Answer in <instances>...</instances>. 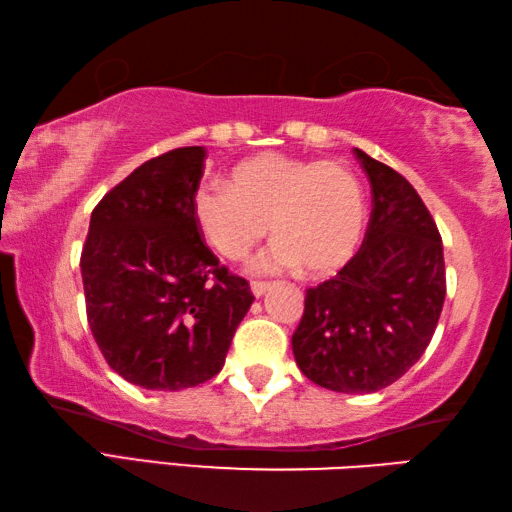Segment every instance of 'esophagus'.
Here are the masks:
<instances>
[{"label": "esophagus", "mask_w": 512, "mask_h": 512, "mask_svg": "<svg viewBox=\"0 0 512 512\" xmlns=\"http://www.w3.org/2000/svg\"><path fill=\"white\" fill-rule=\"evenodd\" d=\"M272 288V283L267 281H251V292H254V297H263V294Z\"/></svg>", "instance_id": "esophagus-1"}]
</instances>
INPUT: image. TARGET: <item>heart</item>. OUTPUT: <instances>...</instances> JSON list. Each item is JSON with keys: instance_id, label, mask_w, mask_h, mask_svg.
Returning <instances> with one entry per match:
<instances>
[{"instance_id": "1", "label": "heart", "mask_w": 512, "mask_h": 512, "mask_svg": "<svg viewBox=\"0 0 512 512\" xmlns=\"http://www.w3.org/2000/svg\"><path fill=\"white\" fill-rule=\"evenodd\" d=\"M193 215L204 240L227 261H242L270 233L261 272L303 267L315 279L337 274L360 249L366 202L360 179L339 161L258 152L231 170V186L197 188Z\"/></svg>"}]
</instances>
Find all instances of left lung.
I'll return each mask as SVG.
<instances>
[{
    "mask_svg": "<svg viewBox=\"0 0 512 512\" xmlns=\"http://www.w3.org/2000/svg\"><path fill=\"white\" fill-rule=\"evenodd\" d=\"M371 182V220L353 261L306 290L292 335L301 373L339 393H373L414 366L445 301L443 240L416 188L355 148Z\"/></svg>",
    "mask_w": 512,
    "mask_h": 512,
    "instance_id": "obj_1",
    "label": "left lung"
}]
</instances>
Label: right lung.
Wrapping results in <instances>:
<instances>
[{
	"instance_id": "right-lung-1",
	"label": "right lung",
	"mask_w": 512,
	"mask_h": 512,
	"mask_svg": "<svg viewBox=\"0 0 512 512\" xmlns=\"http://www.w3.org/2000/svg\"><path fill=\"white\" fill-rule=\"evenodd\" d=\"M204 159L202 146H188L132 170L96 204L80 254L87 321L105 362L150 391L218 375L254 303L195 222Z\"/></svg>"
}]
</instances>
